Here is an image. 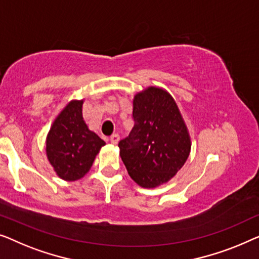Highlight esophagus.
<instances>
[{"mask_svg":"<svg viewBox=\"0 0 259 259\" xmlns=\"http://www.w3.org/2000/svg\"><path fill=\"white\" fill-rule=\"evenodd\" d=\"M119 141V135L118 134H112L110 136V142L112 144H117Z\"/></svg>","mask_w":259,"mask_h":259,"instance_id":"34e87169","label":"esophagus"}]
</instances>
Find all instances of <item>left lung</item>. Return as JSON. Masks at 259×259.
Listing matches in <instances>:
<instances>
[{
    "label": "left lung",
    "mask_w": 259,
    "mask_h": 259,
    "mask_svg": "<svg viewBox=\"0 0 259 259\" xmlns=\"http://www.w3.org/2000/svg\"><path fill=\"white\" fill-rule=\"evenodd\" d=\"M134 128L119 141V155L130 177L143 188L166 183L184 165L190 137L174 98L149 87L133 103Z\"/></svg>",
    "instance_id": "obj_1"
}]
</instances>
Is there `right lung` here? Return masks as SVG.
I'll list each match as a JSON object with an SVG mask.
<instances>
[{"label":"right lung","instance_id":"add662e5","mask_svg":"<svg viewBox=\"0 0 259 259\" xmlns=\"http://www.w3.org/2000/svg\"><path fill=\"white\" fill-rule=\"evenodd\" d=\"M82 105L83 101H71L57 116L47 137L50 164L65 181H77L84 176L105 144L83 121Z\"/></svg>","mask_w":259,"mask_h":259}]
</instances>
